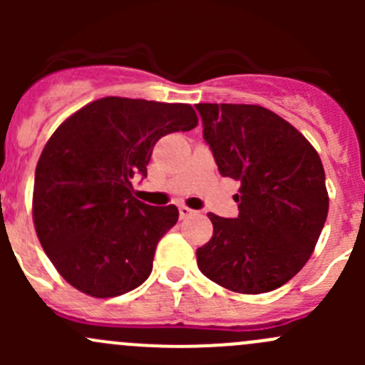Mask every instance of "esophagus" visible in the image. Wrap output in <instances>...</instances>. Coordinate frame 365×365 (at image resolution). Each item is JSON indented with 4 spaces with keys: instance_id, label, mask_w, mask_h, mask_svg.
Returning a JSON list of instances; mask_svg holds the SVG:
<instances>
[{
    "instance_id": "obj_1",
    "label": "esophagus",
    "mask_w": 365,
    "mask_h": 365,
    "mask_svg": "<svg viewBox=\"0 0 365 365\" xmlns=\"http://www.w3.org/2000/svg\"><path fill=\"white\" fill-rule=\"evenodd\" d=\"M178 212H180V219H187V217H190V215H194V210H190L189 206H185V205H182V206H178Z\"/></svg>"
}]
</instances>
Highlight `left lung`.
<instances>
[{
	"label": "left lung",
	"instance_id": "8db88e82",
	"mask_svg": "<svg viewBox=\"0 0 365 365\" xmlns=\"http://www.w3.org/2000/svg\"><path fill=\"white\" fill-rule=\"evenodd\" d=\"M196 109L219 173L240 182L238 217L208 213L213 237L196 251L197 267L231 292L281 288L307 263L325 226L322 159L292 123L261 106Z\"/></svg>",
	"mask_w": 365,
	"mask_h": 365
}]
</instances>
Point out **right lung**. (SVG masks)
Instances as JSON below:
<instances>
[{"label": "right lung", "mask_w": 365, "mask_h": 365, "mask_svg": "<svg viewBox=\"0 0 365 365\" xmlns=\"http://www.w3.org/2000/svg\"><path fill=\"white\" fill-rule=\"evenodd\" d=\"M196 125L189 104L106 97L51 135L36 164L33 220L47 257L73 288L109 298L150 277L178 208L135 200L132 180L145 178L162 135Z\"/></svg>", "instance_id": "1"}]
</instances>
